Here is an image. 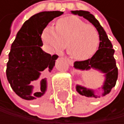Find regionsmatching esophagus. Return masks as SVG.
Returning a JSON list of instances; mask_svg holds the SVG:
<instances>
[{"instance_id":"34e87169","label":"esophagus","mask_w":124,"mask_h":124,"mask_svg":"<svg viewBox=\"0 0 124 124\" xmlns=\"http://www.w3.org/2000/svg\"><path fill=\"white\" fill-rule=\"evenodd\" d=\"M67 63H69V64L70 65V66H73L74 65V61H72V60H70V59H67Z\"/></svg>"}]
</instances>
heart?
<instances>
[{"instance_id":"b5f03b06","label":"heart","mask_w":124,"mask_h":124,"mask_svg":"<svg viewBox=\"0 0 124 124\" xmlns=\"http://www.w3.org/2000/svg\"><path fill=\"white\" fill-rule=\"evenodd\" d=\"M41 39L48 50L54 52L63 50L66 43L67 53L78 61L91 58L99 45L97 29L76 16L59 19L56 29L47 25L42 32Z\"/></svg>"}]
</instances>
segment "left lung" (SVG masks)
I'll return each mask as SVG.
<instances>
[{
    "instance_id": "obj_1",
    "label": "left lung",
    "mask_w": 124,
    "mask_h": 124,
    "mask_svg": "<svg viewBox=\"0 0 124 124\" xmlns=\"http://www.w3.org/2000/svg\"><path fill=\"white\" fill-rule=\"evenodd\" d=\"M71 14L83 17L92 23L97 29L99 35V50L92 56V57L84 61H76L74 63V68L79 70H90L93 69L103 74L104 81L102 85L98 89L88 88L81 85H76V91L81 95L91 98H99L109 94L112 88L116 85L118 78V69L116 61L113 57L114 50L113 45L109 39L106 32L99 24L97 19L87 11H71ZM100 93H98V90ZM100 95H99L98 94Z\"/></svg>"
}]
</instances>
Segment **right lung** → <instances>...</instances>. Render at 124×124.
<instances>
[{
	"label": "right lung",
	"mask_w": 124,
	"mask_h": 124,
	"mask_svg": "<svg viewBox=\"0 0 124 124\" xmlns=\"http://www.w3.org/2000/svg\"><path fill=\"white\" fill-rule=\"evenodd\" d=\"M63 13L42 11L32 15L24 22L11 44L7 78L13 91L23 99L38 101L46 93V78L39 79L42 74L51 72L58 57L42 50L41 35L48 23ZM36 82L37 87L31 85Z\"/></svg>",
	"instance_id": "add662e5"
}]
</instances>
